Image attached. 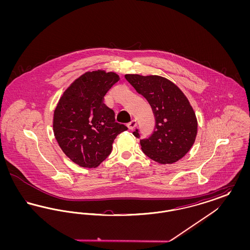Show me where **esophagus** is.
I'll return each mask as SVG.
<instances>
[{
	"mask_svg": "<svg viewBox=\"0 0 250 250\" xmlns=\"http://www.w3.org/2000/svg\"><path fill=\"white\" fill-rule=\"evenodd\" d=\"M126 125H127V127H128L129 129H133V128H135L136 125H137V121H136V120H132L130 123H128Z\"/></svg>",
	"mask_w": 250,
	"mask_h": 250,
	"instance_id": "1",
	"label": "esophagus"
}]
</instances>
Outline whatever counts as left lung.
<instances>
[{
	"mask_svg": "<svg viewBox=\"0 0 250 250\" xmlns=\"http://www.w3.org/2000/svg\"><path fill=\"white\" fill-rule=\"evenodd\" d=\"M126 81L143 95L153 109L155 127L141 140L145 155L160 164H172L188 154L195 143L198 122L188 97L166 78L126 74ZM133 135L140 138L138 130Z\"/></svg>",
	"mask_w": 250,
	"mask_h": 250,
	"instance_id": "left-lung-1",
	"label": "left lung"
}]
</instances>
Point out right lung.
I'll return each instance as SVG.
<instances>
[{"mask_svg": "<svg viewBox=\"0 0 250 250\" xmlns=\"http://www.w3.org/2000/svg\"><path fill=\"white\" fill-rule=\"evenodd\" d=\"M119 80L114 72H86L60 98L53 115L54 136L62 152L79 166H99L111 153L116 137L127 130L103 103Z\"/></svg>", "mask_w": 250, "mask_h": 250, "instance_id": "1", "label": "right lung"}]
</instances>
